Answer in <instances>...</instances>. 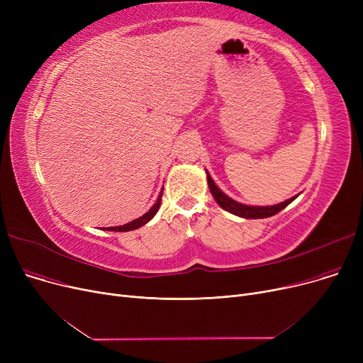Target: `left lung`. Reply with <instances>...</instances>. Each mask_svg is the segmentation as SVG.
<instances>
[{
    "mask_svg": "<svg viewBox=\"0 0 363 363\" xmlns=\"http://www.w3.org/2000/svg\"><path fill=\"white\" fill-rule=\"evenodd\" d=\"M207 184H208V188H211V193L212 196L215 197L216 203L225 208V211H228L230 213H234L237 216H241V218H245V219H262V218H269V216H274L277 215L278 212H281L282 208L287 207L296 197L293 199H289L285 200L279 204H275V206H263V207H259V206H245V204H241L235 200H233L231 197H228L225 193H222L220 189L216 186V184L213 182L212 177L207 174Z\"/></svg>",
    "mask_w": 363,
    "mask_h": 363,
    "instance_id": "1",
    "label": "left lung"
}]
</instances>
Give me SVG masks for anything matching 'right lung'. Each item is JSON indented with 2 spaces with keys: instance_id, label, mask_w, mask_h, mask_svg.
<instances>
[{
  "instance_id": "right-lung-1",
  "label": "right lung",
  "mask_w": 363,
  "mask_h": 363,
  "mask_svg": "<svg viewBox=\"0 0 363 363\" xmlns=\"http://www.w3.org/2000/svg\"><path fill=\"white\" fill-rule=\"evenodd\" d=\"M162 194H163V191L160 193V196L157 197V201H156V204L152 206L150 211L147 212V213H144L141 218H138V219H135V220H132V222H129V223H125V225H121V226H113V228H108V231H116V233H126V231H132V230H137V228H140V226H143V225H145L150 219H152L155 218V215L157 213V211H159V207H160V203H162Z\"/></svg>"
}]
</instances>
